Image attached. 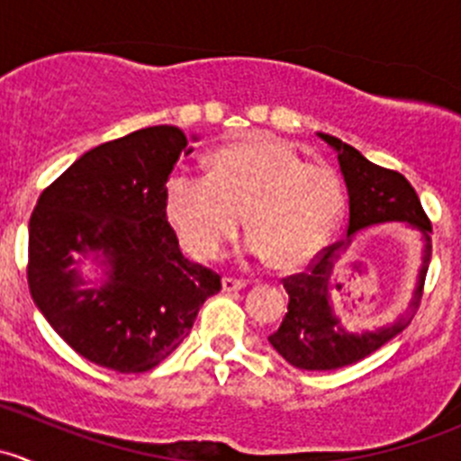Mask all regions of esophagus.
I'll return each mask as SVG.
<instances>
[{
  "instance_id": "34e87169",
  "label": "esophagus",
  "mask_w": 461,
  "mask_h": 461,
  "mask_svg": "<svg viewBox=\"0 0 461 461\" xmlns=\"http://www.w3.org/2000/svg\"><path fill=\"white\" fill-rule=\"evenodd\" d=\"M243 287H248V283H245L243 278H231V276L222 278V290L225 292H239L243 290Z\"/></svg>"
}]
</instances>
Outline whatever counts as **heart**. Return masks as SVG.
<instances>
[{"label": "heart", "instance_id": "1", "mask_svg": "<svg viewBox=\"0 0 461 461\" xmlns=\"http://www.w3.org/2000/svg\"><path fill=\"white\" fill-rule=\"evenodd\" d=\"M165 204L194 257H222L245 213L254 230L249 254L299 269L332 239L343 212V187L330 167L303 162L285 142L254 136L218 149L212 174H171Z\"/></svg>", "mask_w": 461, "mask_h": 461}]
</instances>
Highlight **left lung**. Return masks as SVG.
I'll return each instance as SVG.
<instances>
[{"instance_id":"obj_1","label":"left lung","mask_w":461,"mask_h":461,"mask_svg":"<svg viewBox=\"0 0 461 461\" xmlns=\"http://www.w3.org/2000/svg\"><path fill=\"white\" fill-rule=\"evenodd\" d=\"M337 151L339 167L350 198V221L346 239L330 245L323 254L310 265L308 272L283 278L290 303L283 323L269 343L290 366L301 370H337L352 366L379 350L384 343L397 337L420 308L424 278L430 260V221L421 209L420 196L412 185L399 171L384 169L368 158L361 156L355 147L339 138L319 133ZM403 221L425 236V263L418 279L416 294L409 310L394 324L364 333H350L333 310V265L347 251L354 236L361 229L379 221Z\"/></svg>"}]
</instances>
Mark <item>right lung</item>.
Listing matches in <instances>:
<instances>
[{"mask_svg":"<svg viewBox=\"0 0 461 461\" xmlns=\"http://www.w3.org/2000/svg\"><path fill=\"white\" fill-rule=\"evenodd\" d=\"M187 136L160 124L91 149L41 192L29 222L31 296L85 359L147 373L192 330L221 276L183 257L165 187ZM76 256L105 267L86 288Z\"/></svg>","mask_w":461,"mask_h":461,"instance_id":"right-lung-1","label":"right lung"}]
</instances>
